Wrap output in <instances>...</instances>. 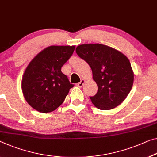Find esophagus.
<instances>
[{"mask_svg":"<svg viewBox=\"0 0 157 157\" xmlns=\"http://www.w3.org/2000/svg\"><path fill=\"white\" fill-rule=\"evenodd\" d=\"M84 83H85V80H83V79H82V80L79 82V83L77 84V86H78V87H82L83 86Z\"/></svg>","mask_w":157,"mask_h":157,"instance_id":"esophagus-1","label":"esophagus"}]
</instances>
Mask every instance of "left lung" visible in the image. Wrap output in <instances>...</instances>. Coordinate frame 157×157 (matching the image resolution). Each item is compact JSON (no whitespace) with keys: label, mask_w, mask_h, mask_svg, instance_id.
<instances>
[{"label":"left lung","mask_w":157,"mask_h":157,"mask_svg":"<svg viewBox=\"0 0 157 157\" xmlns=\"http://www.w3.org/2000/svg\"><path fill=\"white\" fill-rule=\"evenodd\" d=\"M77 55L89 64L98 92L90 97L99 109L109 110L123 102L131 91L134 80L126 56L105 45L83 44L76 48Z\"/></svg>","instance_id":"obj_1"}]
</instances>
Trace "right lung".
Instances as JSON below:
<instances>
[{
  "instance_id": "add662e5",
  "label": "right lung",
  "mask_w": 157,
  "mask_h": 157,
  "mask_svg": "<svg viewBox=\"0 0 157 157\" xmlns=\"http://www.w3.org/2000/svg\"><path fill=\"white\" fill-rule=\"evenodd\" d=\"M75 46L52 45L40 52L26 67L21 81L25 100L42 113L51 112L63 103L74 86L61 71Z\"/></svg>"
}]
</instances>
